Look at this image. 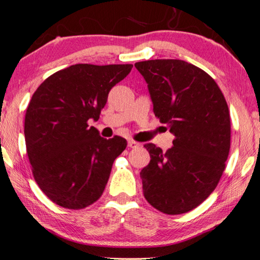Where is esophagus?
<instances>
[{"label":"esophagus","instance_id":"esophagus-1","mask_svg":"<svg viewBox=\"0 0 260 260\" xmlns=\"http://www.w3.org/2000/svg\"><path fill=\"white\" fill-rule=\"evenodd\" d=\"M127 146H129L130 149H136L139 146V143L135 142V141H129V142H127Z\"/></svg>","mask_w":260,"mask_h":260}]
</instances>
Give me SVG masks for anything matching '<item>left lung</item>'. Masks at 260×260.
<instances>
[{
  "instance_id": "1",
  "label": "left lung",
  "mask_w": 260,
  "mask_h": 260,
  "mask_svg": "<svg viewBox=\"0 0 260 260\" xmlns=\"http://www.w3.org/2000/svg\"><path fill=\"white\" fill-rule=\"evenodd\" d=\"M148 83L153 114L175 135L167 152L144 145L150 163L141 171L143 193L167 214L189 212L202 204L225 170L231 144L230 111L213 78L180 59L135 63Z\"/></svg>"
}]
</instances>
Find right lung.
I'll return each instance as SVG.
<instances>
[{
    "label": "right lung",
    "mask_w": 260,
    "mask_h": 260,
    "mask_svg": "<svg viewBox=\"0 0 260 260\" xmlns=\"http://www.w3.org/2000/svg\"><path fill=\"white\" fill-rule=\"evenodd\" d=\"M131 69L81 63L52 74L34 92L25 112V146L37 185L55 204L80 210L102 196L126 139L101 137L88 122L100 118L109 91Z\"/></svg>",
    "instance_id": "1"
}]
</instances>
